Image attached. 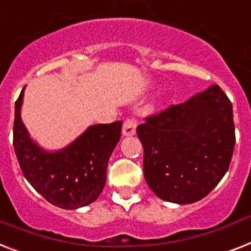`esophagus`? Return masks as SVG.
Segmentation results:
<instances>
[{
	"instance_id": "obj_1",
	"label": "esophagus",
	"mask_w": 251,
	"mask_h": 251,
	"mask_svg": "<svg viewBox=\"0 0 251 251\" xmlns=\"http://www.w3.org/2000/svg\"><path fill=\"white\" fill-rule=\"evenodd\" d=\"M136 125H138V121L134 117L126 119L125 122H124V126H122V134L124 135H134L136 130Z\"/></svg>"
}]
</instances>
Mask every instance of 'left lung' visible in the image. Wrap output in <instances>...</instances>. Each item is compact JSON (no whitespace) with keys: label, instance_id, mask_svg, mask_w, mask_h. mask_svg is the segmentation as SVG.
<instances>
[{"label":"left lung","instance_id":"left-lung-1","mask_svg":"<svg viewBox=\"0 0 251 251\" xmlns=\"http://www.w3.org/2000/svg\"><path fill=\"white\" fill-rule=\"evenodd\" d=\"M136 134L144 150V178L154 195L169 202H196L231 164L236 142L232 103L213 85L146 117Z\"/></svg>","mask_w":251,"mask_h":251}]
</instances>
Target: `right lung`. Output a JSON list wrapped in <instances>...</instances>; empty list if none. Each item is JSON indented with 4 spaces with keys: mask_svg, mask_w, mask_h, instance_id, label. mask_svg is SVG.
Masks as SVG:
<instances>
[{
    "mask_svg": "<svg viewBox=\"0 0 251 251\" xmlns=\"http://www.w3.org/2000/svg\"><path fill=\"white\" fill-rule=\"evenodd\" d=\"M24 89L15 101L13 144L25 179L49 202L77 209L94 202L107 179L112 151L121 138V121L90 126L59 152H45L32 142L20 119Z\"/></svg>",
    "mask_w": 251,
    "mask_h": 251,
    "instance_id": "1",
    "label": "right lung"
}]
</instances>
